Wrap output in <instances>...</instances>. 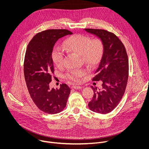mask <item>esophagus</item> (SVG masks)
I'll list each match as a JSON object with an SVG mask.
<instances>
[{
	"mask_svg": "<svg viewBox=\"0 0 149 149\" xmlns=\"http://www.w3.org/2000/svg\"><path fill=\"white\" fill-rule=\"evenodd\" d=\"M73 89H75V90H78V89H81L82 88V87L81 86H73L71 87Z\"/></svg>",
	"mask_w": 149,
	"mask_h": 149,
	"instance_id": "obj_1",
	"label": "esophagus"
}]
</instances>
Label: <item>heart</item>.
<instances>
[{"mask_svg": "<svg viewBox=\"0 0 149 149\" xmlns=\"http://www.w3.org/2000/svg\"><path fill=\"white\" fill-rule=\"evenodd\" d=\"M63 48L81 55L85 63L88 65H93L98 61L102 51V44L98 38L91 39L88 36L81 34L74 35L67 38L63 45ZM63 52L59 49L54 48L51 53L52 61L57 67L63 64ZM86 74L83 70H75L70 71L67 77L71 81L79 82L81 78Z\"/></svg>", "mask_w": 149, "mask_h": 149, "instance_id": "obj_1", "label": "heart"}]
</instances>
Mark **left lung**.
Wrapping results in <instances>:
<instances>
[{
  "mask_svg": "<svg viewBox=\"0 0 149 149\" xmlns=\"http://www.w3.org/2000/svg\"><path fill=\"white\" fill-rule=\"evenodd\" d=\"M98 37L103 50L93 81L102 82V89L91 86L93 99L89 109L95 113L105 114L112 111L124 94L129 78V59L124 45L113 33L104 29H84Z\"/></svg>",
  "mask_w": 149,
  "mask_h": 149,
  "instance_id": "1",
  "label": "left lung"
}]
</instances>
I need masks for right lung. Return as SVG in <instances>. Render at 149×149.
<instances>
[{"label": "right lung", "instance_id": "add662e5", "mask_svg": "<svg viewBox=\"0 0 149 149\" xmlns=\"http://www.w3.org/2000/svg\"><path fill=\"white\" fill-rule=\"evenodd\" d=\"M72 32L67 29H48L35 35L27 47L24 65L26 86L38 108L53 114L66 107L71 89L66 84L59 89L49 88V84L54 73L51 53L56 42Z\"/></svg>", "mask_w": 149, "mask_h": 149}]
</instances>
